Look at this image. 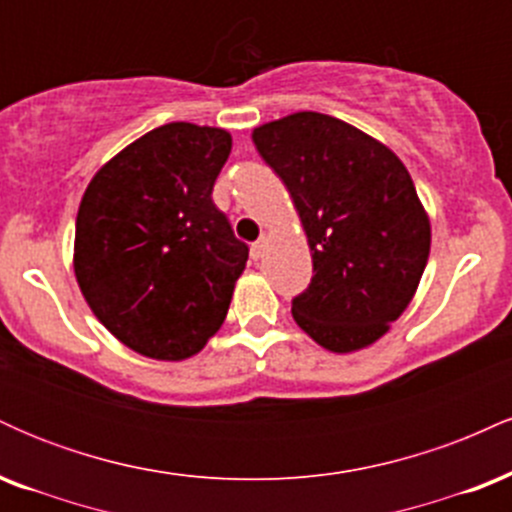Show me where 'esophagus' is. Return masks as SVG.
Segmentation results:
<instances>
[{
	"label": "esophagus",
	"instance_id": "34e87169",
	"mask_svg": "<svg viewBox=\"0 0 512 512\" xmlns=\"http://www.w3.org/2000/svg\"><path fill=\"white\" fill-rule=\"evenodd\" d=\"M262 252H264V238L255 240V243L250 245V257H252V260H260Z\"/></svg>",
	"mask_w": 512,
	"mask_h": 512
}]
</instances>
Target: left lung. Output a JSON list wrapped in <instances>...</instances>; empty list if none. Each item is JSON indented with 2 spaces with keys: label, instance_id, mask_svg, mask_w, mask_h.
Segmentation results:
<instances>
[{
  "label": "left lung",
  "instance_id": "8db88e82",
  "mask_svg": "<svg viewBox=\"0 0 512 512\" xmlns=\"http://www.w3.org/2000/svg\"><path fill=\"white\" fill-rule=\"evenodd\" d=\"M252 142L284 180L313 252L293 320L337 354L373 344L409 305L431 250L409 170L361 129L308 110L257 127Z\"/></svg>",
  "mask_w": 512,
  "mask_h": 512
}]
</instances>
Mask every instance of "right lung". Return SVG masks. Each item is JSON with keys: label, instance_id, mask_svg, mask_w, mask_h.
I'll list each match as a JSON object with an SVG mask.
<instances>
[{"label": "right lung", "instance_id": "1", "mask_svg": "<svg viewBox=\"0 0 512 512\" xmlns=\"http://www.w3.org/2000/svg\"><path fill=\"white\" fill-rule=\"evenodd\" d=\"M231 154L219 127L170 122L93 175L74 272L93 315L137 354L182 361L223 325L248 245L211 199Z\"/></svg>", "mask_w": 512, "mask_h": 512}]
</instances>
